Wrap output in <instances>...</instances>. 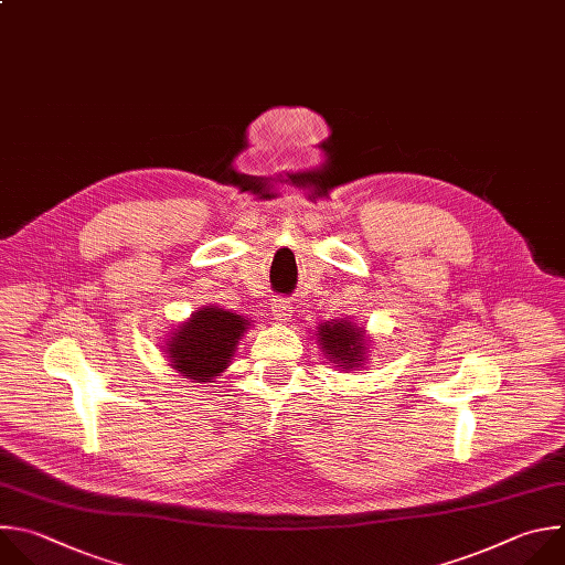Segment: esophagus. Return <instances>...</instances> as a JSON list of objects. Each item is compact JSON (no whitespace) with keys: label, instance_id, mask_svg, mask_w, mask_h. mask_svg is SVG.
<instances>
[{"label":"esophagus","instance_id":"esophagus-1","mask_svg":"<svg viewBox=\"0 0 565 565\" xmlns=\"http://www.w3.org/2000/svg\"><path fill=\"white\" fill-rule=\"evenodd\" d=\"M271 313H274V318L278 320V322H289L291 320V316H294V307H291V302L287 300V298H276L274 302H271Z\"/></svg>","mask_w":565,"mask_h":565}]
</instances>
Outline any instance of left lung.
Here are the masks:
<instances>
[{
    "mask_svg": "<svg viewBox=\"0 0 565 565\" xmlns=\"http://www.w3.org/2000/svg\"><path fill=\"white\" fill-rule=\"evenodd\" d=\"M318 343L322 352L333 361V367L354 370L365 363L367 345L365 329L352 320H327L318 327Z\"/></svg>",
    "mask_w": 565,
    "mask_h": 565,
    "instance_id": "8db88e82",
    "label": "left lung"
}]
</instances>
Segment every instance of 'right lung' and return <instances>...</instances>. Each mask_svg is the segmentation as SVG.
<instances>
[{"instance_id":"1","label":"right lung","mask_w":565,"mask_h":565,"mask_svg":"<svg viewBox=\"0 0 565 565\" xmlns=\"http://www.w3.org/2000/svg\"><path fill=\"white\" fill-rule=\"evenodd\" d=\"M247 329L249 320L241 313L200 307L167 338V359L191 383H213L215 376L230 367Z\"/></svg>"}]
</instances>
